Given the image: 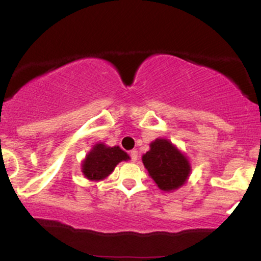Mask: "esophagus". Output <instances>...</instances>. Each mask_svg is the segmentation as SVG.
<instances>
[{"mask_svg": "<svg viewBox=\"0 0 261 261\" xmlns=\"http://www.w3.org/2000/svg\"><path fill=\"white\" fill-rule=\"evenodd\" d=\"M130 157H131V160H133V162H136L137 160H139V152H137L136 149H133V151L130 152Z\"/></svg>", "mask_w": 261, "mask_h": 261, "instance_id": "obj_1", "label": "esophagus"}]
</instances>
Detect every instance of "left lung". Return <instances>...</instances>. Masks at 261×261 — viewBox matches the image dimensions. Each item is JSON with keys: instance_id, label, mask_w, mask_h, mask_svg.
I'll return each mask as SVG.
<instances>
[{"instance_id": "1", "label": "left lung", "mask_w": 261, "mask_h": 261, "mask_svg": "<svg viewBox=\"0 0 261 261\" xmlns=\"http://www.w3.org/2000/svg\"><path fill=\"white\" fill-rule=\"evenodd\" d=\"M142 163L157 187L167 193L181 188L191 172L187 155L164 137L149 143V151L142 155Z\"/></svg>"}]
</instances>
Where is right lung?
Wrapping results in <instances>:
<instances>
[{"label":"right lung","instance_id":"obj_1","mask_svg":"<svg viewBox=\"0 0 261 261\" xmlns=\"http://www.w3.org/2000/svg\"><path fill=\"white\" fill-rule=\"evenodd\" d=\"M128 160V154L119 146L109 147L106 143L98 142L86 154L81 170L88 180L99 181L112 174L120 162Z\"/></svg>","mask_w":261,"mask_h":261}]
</instances>
